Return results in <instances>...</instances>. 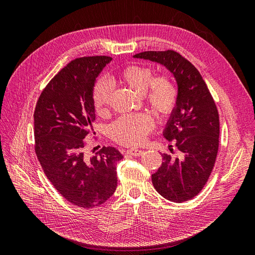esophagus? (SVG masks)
Returning <instances> with one entry per match:
<instances>
[{
  "mask_svg": "<svg viewBox=\"0 0 255 255\" xmlns=\"http://www.w3.org/2000/svg\"><path fill=\"white\" fill-rule=\"evenodd\" d=\"M142 153H143V151L139 150V149H128V154H129V155H133V156H140Z\"/></svg>",
  "mask_w": 255,
  "mask_h": 255,
  "instance_id": "1",
  "label": "esophagus"
}]
</instances>
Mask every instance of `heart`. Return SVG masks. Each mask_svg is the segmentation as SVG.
<instances>
[{"mask_svg": "<svg viewBox=\"0 0 255 255\" xmlns=\"http://www.w3.org/2000/svg\"><path fill=\"white\" fill-rule=\"evenodd\" d=\"M154 76L148 66L130 65L122 69L118 82L144 98L145 104L157 116H167L175 107L177 101L176 85L168 74ZM112 97L111 84L101 80L94 88L92 101L95 110L102 115L107 111ZM152 128L151 120L145 116L123 117L111 127V135L122 144H137L141 142Z\"/></svg>", "mask_w": 255, "mask_h": 255, "instance_id": "b5f03b06", "label": "heart"}]
</instances>
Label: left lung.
Returning a JSON list of instances; mask_svg holds the SVG:
<instances>
[{"label": "left lung", "mask_w": 255, "mask_h": 255, "mask_svg": "<svg viewBox=\"0 0 255 255\" xmlns=\"http://www.w3.org/2000/svg\"><path fill=\"white\" fill-rule=\"evenodd\" d=\"M133 57L164 66L175 79L177 101L163 135L175 143L180 155L161 154L163 163L152 183L169 201H188L202 190L214 168L219 146L217 107L197 68L177 52L146 51Z\"/></svg>", "instance_id": "obj_1"}]
</instances>
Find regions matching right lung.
Returning a JSON list of instances; mask_svg holds the SVG:
<instances>
[{
  "instance_id": "1",
  "label": "right lung",
  "mask_w": 255,
  "mask_h": 255,
  "mask_svg": "<svg viewBox=\"0 0 255 255\" xmlns=\"http://www.w3.org/2000/svg\"><path fill=\"white\" fill-rule=\"evenodd\" d=\"M113 58L81 57L54 76L34 113L35 152L45 175L67 201L90 208L103 204L117 188L116 164L123 156L103 146L88 156L85 137L96 120V79Z\"/></svg>"
}]
</instances>
